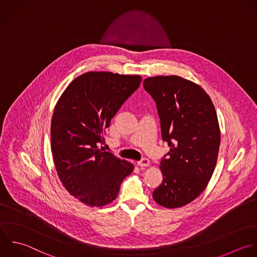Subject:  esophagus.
I'll return each instance as SVG.
<instances>
[{"label": "esophagus", "instance_id": "esophagus-1", "mask_svg": "<svg viewBox=\"0 0 257 257\" xmlns=\"http://www.w3.org/2000/svg\"><path fill=\"white\" fill-rule=\"evenodd\" d=\"M137 164H138V166H139V167L144 168V167L149 166L150 161H149V159H147V158H142L140 161H138V162H137Z\"/></svg>", "mask_w": 257, "mask_h": 257}]
</instances>
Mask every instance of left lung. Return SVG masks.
Masks as SVG:
<instances>
[{
  "mask_svg": "<svg viewBox=\"0 0 257 257\" xmlns=\"http://www.w3.org/2000/svg\"><path fill=\"white\" fill-rule=\"evenodd\" d=\"M143 86L156 102L162 140L170 147L153 198L166 208L181 207L201 194L213 174L220 145L216 111L199 85L179 76L146 78Z\"/></svg>",
  "mask_w": 257,
  "mask_h": 257,
  "instance_id": "obj_1",
  "label": "left lung"
}]
</instances>
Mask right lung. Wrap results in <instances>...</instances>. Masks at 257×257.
<instances>
[{
    "mask_svg": "<svg viewBox=\"0 0 257 257\" xmlns=\"http://www.w3.org/2000/svg\"><path fill=\"white\" fill-rule=\"evenodd\" d=\"M142 78L88 72L73 80L58 100L51 122L54 164L66 190L91 207L111 203L132 163L104 151L103 133Z\"/></svg>",
    "mask_w": 257,
    "mask_h": 257,
    "instance_id": "add662e5",
    "label": "right lung"
}]
</instances>
